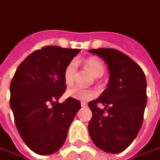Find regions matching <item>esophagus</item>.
Returning a JSON list of instances; mask_svg holds the SVG:
<instances>
[{
	"mask_svg": "<svg viewBox=\"0 0 160 160\" xmlns=\"http://www.w3.org/2000/svg\"><path fill=\"white\" fill-rule=\"evenodd\" d=\"M81 106H82V107H87V103H84V102H82V103H81Z\"/></svg>",
	"mask_w": 160,
	"mask_h": 160,
	"instance_id": "esophagus-1",
	"label": "esophagus"
}]
</instances>
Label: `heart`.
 Instances as JSON below:
<instances>
[{
    "instance_id": "b5f03b06",
    "label": "heart",
    "mask_w": 160,
    "mask_h": 160,
    "mask_svg": "<svg viewBox=\"0 0 160 160\" xmlns=\"http://www.w3.org/2000/svg\"><path fill=\"white\" fill-rule=\"evenodd\" d=\"M80 62H70L66 66L63 71V81L67 86L73 85L76 79L77 74V64H79ZM82 65L84 66L95 78H101L105 72V66L101 60L96 57H90L82 62ZM97 92L92 90H85L79 87H74L67 91V96L71 98L86 102L96 97Z\"/></svg>"
}]
</instances>
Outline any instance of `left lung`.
Here are the masks:
<instances>
[{"mask_svg":"<svg viewBox=\"0 0 160 160\" xmlns=\"http://www.w3.org/2000/svg\"><path fill=\"white\" fill-rule=\"evenodd\" d=\"M89 51L103 59L110 71L107 88L88 103L92 112L89 133L99 149L118 153L132 143L142 126L147 102L145 75L131 57L115 48Z\"/></svg>","mask_w":160,"mask_h":160,"instance_id":"obj_1","label":"left lung"}]
</instances>
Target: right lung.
Returning <instances> with one entry per match:
<instances>
[{
  "label": "right lung",
  "instance_id": "add662e5",
  "mask_svg": "<svg viewBox=\"0 0 160 160\" xmlns=\"http://www.w3.org/2000/svg\"><path fill=\"white\" fill-rule=\"evenodd\" d=\"M80 52L78 48L46 46L28 56L18 66L10 84V107L24 143L34 152L48 155L65 142L69 125L81 103L68 98L63 71Z\"/></svg>",
  "mask_w": 160,
  "mask_h": 160
}]
</instances>
